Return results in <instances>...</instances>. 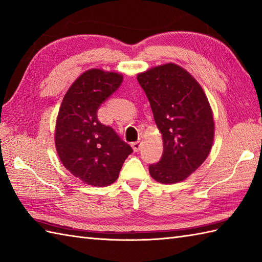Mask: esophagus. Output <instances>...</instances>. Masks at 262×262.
Wrapping results in <instances>:
<instances>
[{
	"label": "esophagus",
	"instance_id": "esophagus-1",
	"mask_svg": "<svg viewBox=\"0 0 262 262\" xmlns=\"http://www.w3.org/2000/svg\"><path fill=\"white\" fill-rule=\"evenodd\" d=\"M132 146H133V149H134L135 152H138L141 149V147H142V141L134 142V143L132 144Z\"/></svg>",
	"mask_w": 262,
	"mask_h": 262
}]
</instances>
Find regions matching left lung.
<instances>
[{
    "label": "left lung",
    "mask_w": 262,
    "mask_h": 262,
    "mask_svg": "<svg viewBox=\"0 0 262 262\" xmlns=\"http://www.w3.org/2000/svg\"><path fill=\"white\" fill-rule=\"evenodd\" d=\"M162 134L163 154L148 166L161 183H177L207 159L214 141L210 104L199 83L181 66L168 63L137 75Z\"/></svg>",
    "instance_id": "obj_1"
}]
</instances>
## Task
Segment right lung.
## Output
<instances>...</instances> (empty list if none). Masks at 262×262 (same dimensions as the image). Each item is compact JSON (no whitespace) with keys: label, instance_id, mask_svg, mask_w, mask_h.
Masks as SVG:
<instances>
[{"label":"right lung","instance_id":"1","mask_svg":"<svg viewBox=\"0 0 262 262\" xmlns=\"http://www.w3.org/2000/svg\"><path fill=\"white\" fill-rule=\"evenodd\" d=\"M122 82V75L99 69L81 74L66 92L55 128V146L63 165L86 185L114 183L133 148L110 126L98 119V109Z\"/></svg>","mask_w":262,"mask_h":262}]
</instances>
